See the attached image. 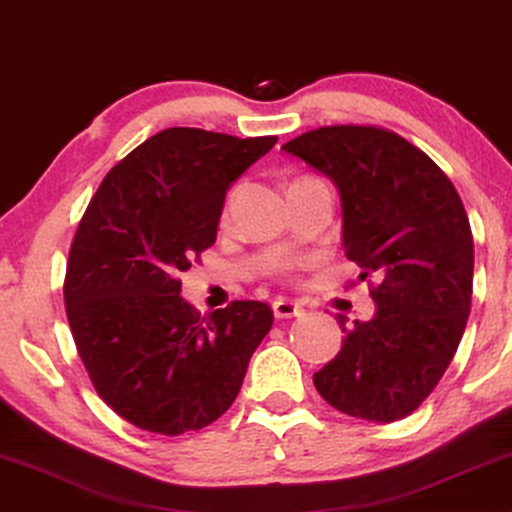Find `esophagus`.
Returning <instances> with one entry per match:
<instances>
[{"mask_svg":"<svg viewBox=\"0 0 512 512\" xmlns=\"http://www.w3.org/2000/svg\"><path fill=\"white\" fill-rule=\"evenodd\" d=\"M271 309H274V316L276 318H295V316H302V306L297 302H292V299H276L274 304H271Z\"/></svg>","mask_w":512,"mask_h":512,"instance_id":"34e87169","label":"esophagus"}]
</instances>
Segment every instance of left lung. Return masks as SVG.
<instances>
[{
	"label": "left lung",
	"instance_id": "obj_1",
	"mask_svg": "<svg viewBox=\"0 0 512 512\" xmlns=\"http://www.w3.org/2000/svg\"><path fill=\"white\" fill-rule=\"evenodd\" d=\"M337 187L346 257L381 278L370 320L339 318L342 351L313 374L325 403L391 424L412 414L452 363L473 295V234L449 177L405 138L325 126L285 142Z\"/></svg>",
	"mask_w": 512,
	"mask_h": 512
}]
</instances>
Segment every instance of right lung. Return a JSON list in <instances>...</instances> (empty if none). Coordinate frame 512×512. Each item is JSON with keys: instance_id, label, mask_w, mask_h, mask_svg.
<instances>
[{"instance_id": "1", "label": "right lung", "mask_w": 512, "mask_h": 512, "mask_svg": "<svg viewBox=\"0 0 512 512\" xmlns=\"http://www.w3.org/2000/svg\"><path fill=\"white\" fill-rule=\"evenodd\" d=\"M276 142L166 128L109 170L81 217L67 320L95 391L142 431L180 435L220 419L271 330L262 302L201 318L177 276L215 243L231 182Z\"/></svg>"}]
</instances>
